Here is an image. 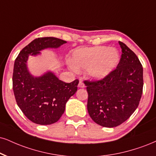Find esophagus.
<instances>
[{"instance_id":"obj_1","label":"esophagus","mask_w":156,"mask_h":156,"mask_svg":"<svg viewBox=\"0 0 156 156\" xmlns=\"http://www.w3.org/2000/svg\"><path fill=\"white\" fill-rule=\"evenodd\" d=\"M78 87H84L85 86H84V84L82 82V81H80V82H79V84H78Z\"/></svg>"}]
</instances>
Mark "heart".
Masks as SVG:
<instances>
[{
	"instance_id": "heart-1",
	"label": "heart",
	"mask_w": 156,
	"mask_h": 156,
	"mask_svg": "<svg viewBox=\"0 0 156 156\" xmlns=\"http://www.w3.org/2000/svg\"><path fill=\"white\" fill-rule=\"evenodd\" d=\"M120 55L118 50L106 46L84 48L75 51L72 55V64L75 69H87L91 77L101 79L118 65Z\"/></svg>"
}]
</instances>
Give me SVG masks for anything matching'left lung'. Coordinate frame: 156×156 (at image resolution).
Segmentation results:
<instances>
[{"mask_svg": "<svg viewBox=\"0 0 156 156\" xmlns=\"http://www.w3.org/2000/svg\"><path fill=\"white\" fill-rule=\"evenodd\" d=\"M119 43L122 53L116 68L101 80L84 81L90 116L105 127H115L127 120L143 94V66L131 49L122 42Z\"/></svg>", "mask_w": 156, "mask_h": 156, "instance_id": "8db88e82", "label": "left lung"}]
</instances>
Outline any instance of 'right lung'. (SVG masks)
<instances>
[{"instance_id":"right-lung-1","label":"right lung","mask_w":156,"mask_h":156,"mask_svg":"<svg viewBox=\"0 0 156 156\" xmlns=\"http://www.w3.org/2000/svg\"><path fill=\"white\" fill-rule=\"evenodd\" d=\"M66 43L53 37H38L25 46L15 60L12 77L15 99L25 116L37 124H51L59 120L66 102L77 90L79 80L66 83L51 72L34 77L28 72L27 61L29 55Z\"/></svg>"}]
</instances>
